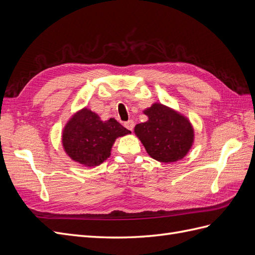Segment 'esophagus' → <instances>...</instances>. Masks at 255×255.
<instances>
[{"instance_id": "esophagus-1", "label": "esophagus", "mask_w": 255, "mask_h": 255, "mask_svg": "<svg viewBox=\"0 0 255 255\" xmlns=\"http://www.w3.org/2000/svg\"><path fill=\"white\" fill-rule=\"evenodd\" d=\"M134 126H135V123H134L133 120H128V121L125 122V127H126L128 129H129V130H133Z\"/></svg>"}]
</instances>
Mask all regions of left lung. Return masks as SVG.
Masks as SVG:
<instances>
[{"label": "left lung", "mask_w": 255, "mask_h": 255, "mask_svg": "<svg viewBox=\"0 0 255 255\" xmlns=\"http://www.w3.org/2000/svg\"><path fill=\"white\" fill-rule=\"evenodd\" d=\"M143 114L148 120L136 125L134 133L152 158L168 164L187 155L195 140V129L187 117L158 102Z\"/></svg>", "instance_id": "obj_1"}]
</instances>
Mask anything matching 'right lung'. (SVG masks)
<instances>
[{
  "label": "right lung",
  "mask_w": 255,
  "mask_h": 255,
  "mask_svg": "<svg viewBox=\"0 0 255 255\" xmlns=\"http://www.w3.org/2000/svg\"><path fill=\"white\" fill-rule=\"evenodd\" d=\"M130 134L115 118L101 120L87 107L74 113L61 133V143L67 155L85 167L101 165L111 156L116 139Z\"/></svg>",
  "instance_id": "right-lung-1"
}]
</instances>
